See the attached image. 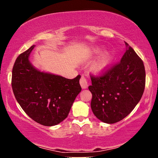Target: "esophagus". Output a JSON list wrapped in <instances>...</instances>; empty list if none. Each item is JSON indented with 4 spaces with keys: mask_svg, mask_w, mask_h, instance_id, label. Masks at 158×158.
<instances>
[{
    "mask_svg": "<svg viewBox=\"0 0 158 158\" xmlns=\"http://www.w3.org/2000/svg\"><path fill=\"white\" fill-rule=\"evenodd\" d=\"M80 84H81L82 88H86L88 87V81L85 76H82L80 79Z\"/></svg>",
    "mask_w": 158,
    "mask_h": 158,
    "instance_id": "1",
    "label": "esophagus"
}]
</instances>
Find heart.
I'll list each match as a JSON object with an SVG mask.
<instances>
[{"instance_id": "b5f03b06", "label": "heart", "mask_w": 158, "mask_h": 158, "mask_svg": "<svg viewBox=\"0 0 158 158\" xmlns=\"http://www.w3.org/2000/svg\"><path fill=\"white\" fill-rule=\"evenodd\" d=\"M99 49H97L96 52H100ZM111 60V55L109 53H105L101 56V57L97 60L94 65V70L96 73H101L106 70V69L109 65Z\"/></svg>"}]
</instances>
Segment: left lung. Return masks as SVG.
I'll use <instances>...</instances> for the list:
<instances>
[{
  "label": "left lung",
  "instance_id": "obj_1",
  "mask_svg": "<svg viewBox=\"0 0 158 158\" xmlns=\"http://www.w3.org/2000/svg\"><path fill=\"white\" fill-rule=\"evenodd\" d=\"M127 49L121 61L98 75H90L92 85L90 106L101 122L114 124L135 109L145 87V70L141 58L125 42Z\"/></svg>",
  "mask_w": 158,
  "mask_h": 158
}]
</instances>
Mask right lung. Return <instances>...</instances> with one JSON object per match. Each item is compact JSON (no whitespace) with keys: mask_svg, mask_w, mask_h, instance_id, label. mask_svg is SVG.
Returning a JSON list of instances; mask_svg holds the SVG:
<instances>
[{"mask_svg":"<svg viewBox=\"0 0 158 158\" xmlns=\"http://www.w3.org/2000/svg\"><path fill=\"white\" fill-rule=\"evenodd\" d=\"M34 45L20 54L13 67L14 94L25 113L39 124L54 126L67 118L81 91L78 75L73 79L40 72L29 61Z\"/></svg>","mask_w":158,"mask_h":158,"instance_id":"1","label":"right lung"}]
</instances>
